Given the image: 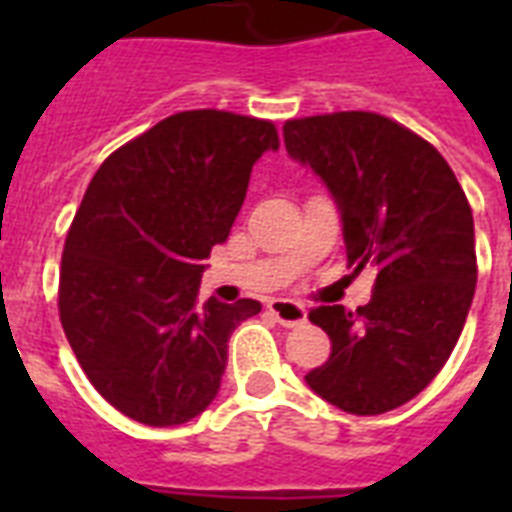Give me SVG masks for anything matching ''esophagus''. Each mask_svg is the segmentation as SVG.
Returning <instances> with one entry per match:
<instances>
[{
	"label": "esophagus",
	"mask_w": 512,
	"mask_h": 512,
	"mask_svg": "<svg viewBox=\"0 0 512 512\" xmlns=\"http://www.w3.org/2000/svg\"><path fill=\"white\" fill-rule=\"evenodd\" d=\"M268 311H271L284 327H303L305 321H308V311H305L300 303H292V300H271V303H268Z\"/></svg>",
	"instance_id": "obj_1"
}]
</instances>
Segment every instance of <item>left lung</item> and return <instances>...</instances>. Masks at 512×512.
<instances>
[{
  "label": "left lung",
  "mask_w": 512,
  "mask_h": 512,
  "mask_svg": "<svg viewBox=\"0 0 512 512\" xmlns=\"http://www.w3.org/2000/svg\"><path fill=\"white\" fill-rule=\"evenodd\" d=\"M284 146L332 193L348 263L377 271L356 313L311 311L332 353L305 382L342 412H390L428 388L468 319L478 268L465 191L428 140L369 111L289 119Z\"/></svg>",
  "instance_id": "left-lung-1"
}]
</instances>
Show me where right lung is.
<instances>
[{
    "mask_svg": "<svg viewBox=\"0 0 512 512\" xmlns=\"http://www.w3.org/2000/svg\"><path fill=\"white\" fill-rule=\"evenodd\" d=\"M279 148L273 122L183 111L100 164L60 263V324L100 396L130 420L170 428L220 390L233 329L257 300L199 303V281L247 196L252 167Z\"/></svg>",
    "mask_w": 512,
    "mask_h": 512,
    "instance_id": "obj_1",
    "label": "right lung"
}]
</instances>
